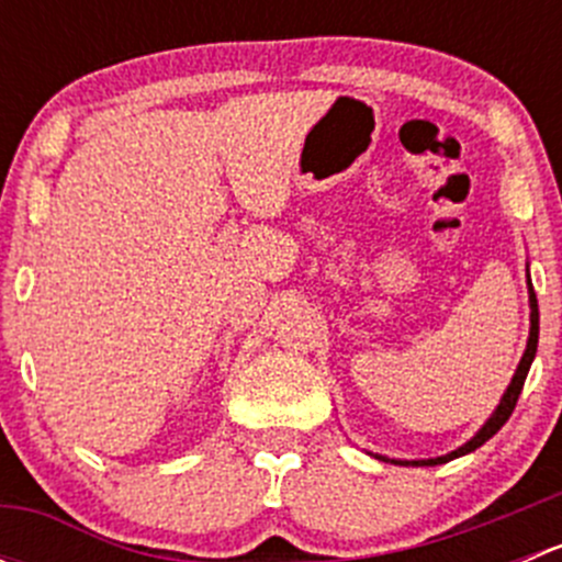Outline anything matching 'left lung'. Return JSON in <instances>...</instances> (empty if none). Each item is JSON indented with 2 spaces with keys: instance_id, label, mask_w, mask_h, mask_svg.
<instances>
[{
  "instance_id": "1",
  "label": "left lung",
  "mask_w": 562,
  "mask_h": 562,
  "mask_svg": "<svg viewBox=\"0 0 562 562\" xmlns=\"http://www.w3.org/2000/svg\"><path fill=\"white\" fill-rule=\"evenodd\" d=\"M527 293H530V337H527V348H525V353H522V361H519L517 372H514L512 383H508L506 394H503L501 405H497L495 413H492V416L486 418L484 427H481L479 432H475L473 438L468 440V443L459 446L457 451H451V454H446V457H435V459H389V457L375 454L378 459H383V462L405 464V468H407V464H413V468H432V464L451 462V459L464 457V454H470V451H475V449H479V446H484L486 440H490L492 435H495L497 429L503 427V424L508 422V416H512L514 407H517L519 394H522L525 378H527V372H530V364H532V359H536V350H538V299H536V291H532V285H530V274H527Z\"/></svg>"
}]
</instances>
